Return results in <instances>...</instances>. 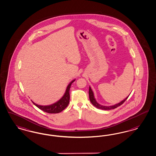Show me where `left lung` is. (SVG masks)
<instances>
[{"instance_id":"obj_1","label":"left lung","mask_w":156,"mask_h":156,"mask_svg":"<svg viewBox=\"0 0 156 156\" xmlns=\"http://www.w3.org/2000/svg\"><path fill=\"white\" fill-rule=\"evenodd\" d=\"M129 97V95L127 97V98L124 99L122 101H121V102H120L118 104H115V105H111V106H104V105H102L101 104H98L97 102V101H96L95 98L94 97V92L92 91L91 88L90 86L89 87V98H90V102H91V104L95 106L98 109H100L105 110H111L113 109H115L116 108L120 106V105H121L122 104H123L127 99L128 97Z\"/></svg>"}]
</instances>
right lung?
<instances>
[{"label":"right lung","mask_w":156,"mask_h":156,"mask_svg":"<svg viewBox=\"0 0 156 156\" xmlns=\"http://www.w3.org/2000/svg\"><path fill=\"white\" fill-rule=\"evenodd\" d=\"M75 81V79L72 81L66 89L65 92L64 93V95L57 102H56L54 104L46 105V106H43L39 105L37 104H35L33 101V104L35 105L36 106H37L39 109L48 113H58L64 110L69 105V103L70 94L69 90L72 84Z\"/></svg>","instance_id":"1"}]
</instances>
